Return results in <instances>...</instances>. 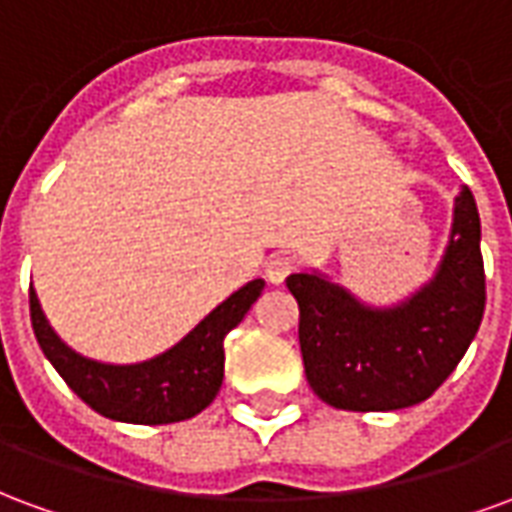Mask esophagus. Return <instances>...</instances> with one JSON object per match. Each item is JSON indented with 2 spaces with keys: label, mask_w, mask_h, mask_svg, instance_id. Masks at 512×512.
Masks as SVG:
<instances>
[{
  "label": "esophagus",
  "mask_w": 512,
  "mask_h": 512,
  "mask_svg": "<svg viewBox=\"0 0 512 512\" xmlns=\"http://www.w3.org/2000/svg\"><path fill=\"white\" fill-rule=\"evenodd\" d=\"M290 271H293V260L285 255L271 257L266 263V279L271 285H282L290 277Z\"/></svg>",
  "instance_id": "esophagus-1"
}]
</instances>
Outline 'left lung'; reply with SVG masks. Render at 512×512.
<instances>
[{
	"mask_svg": "<svg viewBox=\"0 0 512 512\" xmlns=\"http://www.w3.org/2000/svg\"><path fill=\"white\" fill-rule=\"evenodd\" d=\"M304 373L323 403L397 411L439 389L472 345L485 310L480 213L463 186L433 277L395 304H367L318 268L290 274Z\"/></svg>",
	"mask_w": 512,
	"mask_h": 512,
	"instance_id": "1",
	"label": "left lung"
}]
</instances>
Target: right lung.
I'll use <instances>...</instances> for the list:
<instances>
[{
    "mask_svg": "<svg viewBox=\"0 0 512 512\" xmlns=\"http://www.w3.org/2000/svg\"><path fill=\"white\" fill-rule=\"evenodd\" d=\"M263 288V279L246 282L172 348L131 365L98 362L73 351L54 332L35 288H29V315L40 351L93 411L115 422L167 425L200 414L219 395L224 378V337L244 321Z\"/></svg>",
    "mask_w": 512,
    "mask_h": 512,
    "instance_id": "obj_1",
    "label": "right lung"
}]
</instances>
